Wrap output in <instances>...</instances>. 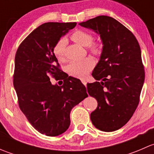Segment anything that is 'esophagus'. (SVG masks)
Here are the masks:
<instances>
[{"label":"esophagus","mask_w":154,"mask_h":154,"mask_svg":"<svg viewBox=\"0 0 154 154\" xmlns=\"http://www.w3.org/2000/svg\"><path fill=\"white\" fill-rule=\"evenodd\" d=\"M81 81H82V83H83V84L84 85V86H86V83H87L86 80H82Z\"/></svg>","instance_id":"esophagus-1"}]
</instances>
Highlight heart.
Masks as SVG:
<instances>
[{
	"mask_svg": "<svg viewBox=\"0 0 154 154\" xmlns=\"http://www.w3.org/2000/svg\"><path fill=\"white\" fill-rule=\"evenodd\" d=\"M73 41L84 47L88 46V49L94 54H99L101 52V45L99 42H92L93 36L89 32L83 29H77L71 35ZM67 40L62 38L56 43L53 53L56 58L60 62L65 60V49H66ZM94 66L93 59L90 57L80 60L71 62L68 66L67 71L70 75L77 78L83 79L88 75L89 71Z\"/></svg>",
	"mask_w": 154,
	"mask_h": 154,
	"instance_id": "1",
	"label": "heart"
}]
</instances>
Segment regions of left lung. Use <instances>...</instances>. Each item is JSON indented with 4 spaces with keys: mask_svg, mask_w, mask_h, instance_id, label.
Returning <instances> with one entry per match:
<instances>
[{
    "mask_svg": "<svg viewBox=\"0 0 154 154\" xmlns=\"http://www.w3.org/2000/svg\"><path fill=\"white\" fill-rule=\"evenodd\" d=\"M100 35L103 48L87 85L88 94L97 101L90 115L94 127L112 132L131 119L139 102L144 71L139 42L127 27L112 17L100 15L79 24Z\"/></svg>",
    "mask_w": 154,
    "mask_h": 154,
    "instance_id": "left-lung-1",
    "label": "left lung"
}]
</instances>
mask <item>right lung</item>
<instances>
[{
	"label": "right lung",
	"mask_w": 154,
	"mask_h": 154,
	"mask_svg": "<svg viewBox=\"0 0 154 154\" xmlns=\"http://www.w3.org/2000/svg\"><path fill=\"white\" fill-rule=\"evenodd\" d=\"M76 24L45 23L29 34L15 54L13 85L19 107L31 125L48 136L66 132L72 108L88 96L80 80L59 68L53 53L56 43ZM50 75L60 77L63 86L53 85Z\"/></svg>",
	"instance_id": "right-lung-1"
}]
</instances>
